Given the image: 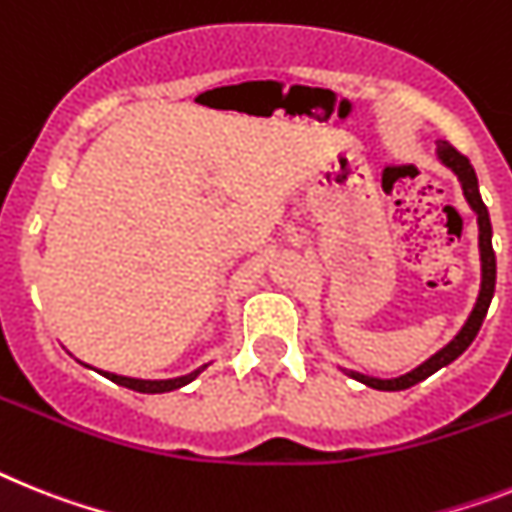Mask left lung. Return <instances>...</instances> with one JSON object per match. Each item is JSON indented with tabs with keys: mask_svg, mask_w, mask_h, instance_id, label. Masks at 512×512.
<instances>
[{
	"mask_svg": "<svg viewBox=\"0 0 512 512\" xmlns=\"http://www.w3.org/2000/svg\"><path fill=\"white\" fill-rule=\"evenodd\" d=\"M437 158L440 163H445L455 176H458V182L463 187V197H466V203L471 205V210L476 213V223H479V257H482V289H479V296H476V304L471 309V315L468 320L463 322V328L455 333V338L450 343H445L437 354H432L427 362H422L416 369L406 372V375L398 377H388V380H382V377H372V375H362V372H354V369H343L346 375L354 377V380L364 382L367 388L375 390H406L416 382L427 380L429 375H435L437 369L448 367L450 362H455L463 351L471 346V341L476 338L479 328H482L484 317H487L489 302H492V296H495V281H497V260H495V249H492V223H489V210L484 205L482 195H479V179H476L474 166L468 163L466 156H461L458 150L453 148L445 140H437Z\"/></svg>",
	"mask_w": 512,
	"mask_h": 512,
	"instance_id": "obj_1",
	"label": "left lung"
}]
</instances>
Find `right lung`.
Wrapping results in <instances>:
<instances>
[{"label": "right lung", "mask_w": 512, "mask_h": 512, "mask_svg": "<svg viewBox=\"0 0 512 512\" xmlns=\"http://www.w3.org/2000/svg\"><path fill=\"white\" fill-rule=\"evenodd\" d=\"M88 367V364H85ZM208 367V364H203V367H197L195 372H190V375H182V377H169V380H140V377H124V375H114V372H103V369H96V372H101L106 380L117 382V385H122V388H130L135 390V393H171V390H179L184 388V385H190L192 380H195L203 369ZM93 369V367H90Z\"/></svg>", "instance_id": "obj_1"}]
</instances>
